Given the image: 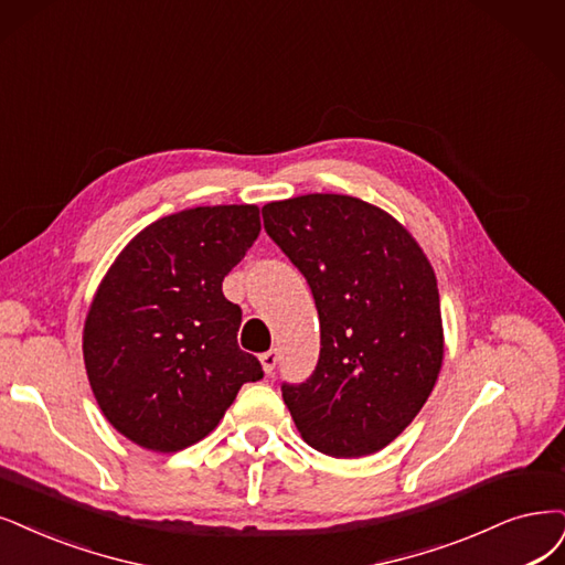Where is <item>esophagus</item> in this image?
<instances>
[{
  "instance_id": "1",
  "label": "esophagus",
  "mask_w": 565,
  "mask_h": 565,
  "mask_svg": "<svg viewBox=\"0 0 565 565\" xmlns=\"http://www.w3.org/2000/svg\"><path fill=\"white\" fill-rule=\"evenodd\" d=\"M277 361H279V353H277V349H269V351L260 353V365H263L265 374H271V370H275Z\"/></svg>"
}]
</instances>
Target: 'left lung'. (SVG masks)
<instances>
[{"instance_id": "obj_1", "label": "left lung", "mask_w": 565, "mask_h": 565, "mask_svg": "<svg viewBox=\"0 0 565 565\" xmlns=\"http://www.w3.org/2000/svg\"><path fill=\"white\" fill-rule=\"evenodd\" d=\"M263 221L305 275L321 321L317 370L281 386L302 440L335 458L384 449L422 412L443 367L430 260L403 223L351 195L269 202Z\"/></svg>"}]
</instances>
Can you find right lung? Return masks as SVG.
<instances>
[{
    "label": "right lung",
    "mask_w": 565,
    "mask_h": 565,
    "mask_svg": "<svg viewBox=\"0 0 565 565\" xmlns=\"http://www.w3.org/2000/svg\"><path fill=\"white\" fill-rule=\"evenodd\" d=\"M260 233L256 204L195 206L125 246L83 326V361L107 422L130 443L172 454L200 443L263 367L242 351V309L223 279Z\"/></svg>",
    "instance_id": "obj_1"
}]
</instances>
